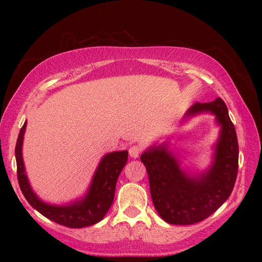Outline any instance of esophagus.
Returning <instances> with one entry per match:
<instances>
[{
    "label": "esophagus",
    "mask_w": 262,
    "mask_h": 262,
    "mask_svg": "<svg viewBox=\"0 0 262 262\" xmlns=\"http://www.w3.org/2000/svg\"><path fill=\"white\" fill-rule=\"evenodd\" d=\"M142 150H143V148H142L141 145H137V144L132 145V147L129 148V155H130V157L137 158V157H139L140 155H141Z\"/></svg>",
    "instance_id": "1"
}]
</instances>
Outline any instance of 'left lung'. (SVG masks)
Masks as SVG:
<instances>
[{
    "mask_svg": "<svg viewBox=\"0 0 262 262\" xmlns=\"http://www.w3.org/2000/svg\"><path fill=\"white\" fill-rule=\"evenodd\" d=\"M200 112L214 113L222 126L215 162L209 171L189 178L165 145L154 147L141 156L154 206L170 224L189 225L206 220L228 200L237 179L238 140L227 105L220 97L209 103H195L186 117Z\"/></svg>",
    "mask_w": 262,
    "mask_h": 262,
    "instance_id": "1",
    "label": "left lung"
}]
</instances>
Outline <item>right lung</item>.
Here are the masks:
<instances>
[{"mask_svg":"<svg viewBox=\"0 0 262 262\" xmlns=\"http://www.w3.org/2000/svg\"><path fill=\"white\" fill-rule=\"evenodd\" d=\"M25 128L26 121L19 130L15 155L17 163V179H18L21 193L30 205L41 215L47 217L48 220L68 228L78 229L90 227V225H94L103 220L113 203L118 177L128 159L127 150L111 152L104 156L98 168H97L91 187L83 200L63 207L50 206L35 196L24 172L21 144H23Z\"/></svg>","mask_w":262,"mask_h":262,"instance_id":"obj_1","label":"right lung"}]
</instances>
